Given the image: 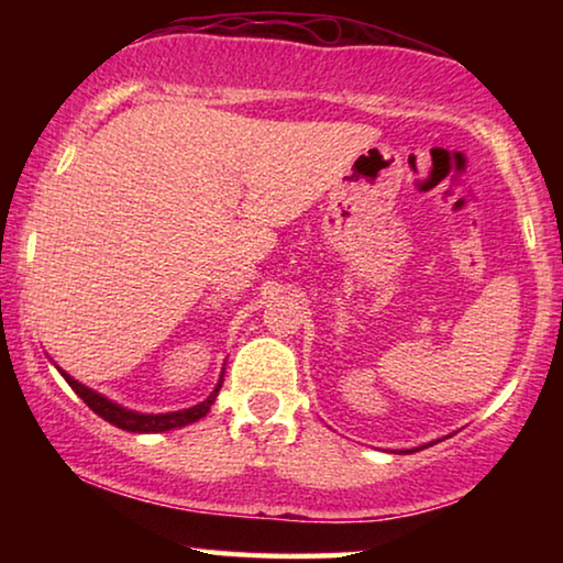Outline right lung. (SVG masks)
Here are the masks:
<instances>
[{
    "label": "right lung",
    "instance_id": "obj_1",
    "mask_svg": "<svg viewBox=\"0 0 563 563\" xmlns=\"http://www.w3.org/2000/svg\"><path fill=\"white\" fill-rule=\"evenodd\" d=\"M60 372V368H58ZM64 379L68 382V387H71L76 395H79L84 402H87L91 410H95L99 418H104L107 422H112V426H118L122 430H130V433H164V430H172V428H181V426H189V422H195L199 418H205L207 412H210V407L214 402V397H218V391L222 387V379L218 387L210 397L205 399V402H199L195 407H189V410H181V412H166V415H141V412H133V410H125V407L110 402V399L97 395V391H91L79 384L76 379H71L66 372Z\"/></svg>",
    "mask_w": 563,
    "mask_h": 563
}]
</instances>
